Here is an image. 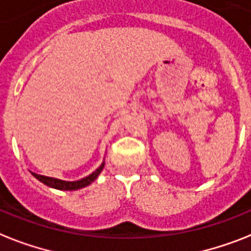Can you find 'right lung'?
Returning a JSON list of instances; mask_svg holds the SVG:
<instances>
[{
  "label": "right lung",
  "mask_w": 251,
  "mask_h": 251,
  "mask_svg": "<svg viewBox=\"0 0 251 251\" xmlns=\"http://www.w3.org/2000/svg\"><path fill=\"white\" fill-rule=\"evenodd\" d=\"M103 168H104V162H103V164H101L100 166L95 170V172L91 173L89 176L81 179V180H76V182H66V180H60V179L50 178V176H45V175H38L36 174V173H32V175H33L34 178H37L40 182L49 185V187H52V188L63 189V191H75V189L83 188V187L91 184V183L98 178V175L100 174Z\"/></svg>",
  "instance_id": "right-lung-1"
}]
</instances>
